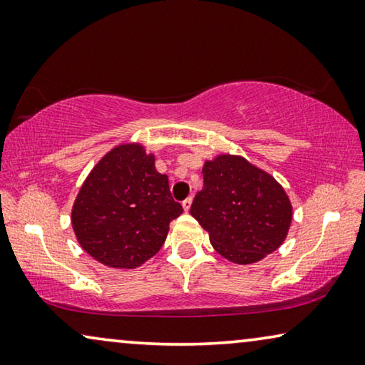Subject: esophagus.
<instances>
[{"label":"esophagus","mask_w":365,"mask_h":365,"mask_svg":"<svg viewBox=\"0 0 365 365\" xmlns=\"http://www.w3.org/2000/svg\"><path fill=\"white\" fill-rule=\"evenodd\" d=\"M191 204H192V197H187V199L182 202V209L186 210V212H189V209H191Z\"/></svg>","instance_id":"obj_1"}]
</instances>
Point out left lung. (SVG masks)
<instances>
[{"mask_svg":"<svg viewBox=\"0 0 365 365\" xmlns=\"http://www.w3.org/2000/svg\"><path fill=\"white\" fill-rule=\"evenodd\" d=\"M202 174L204 187L195 194L191 215L217 253L237 265H250L279 248L293 207L272 174L229 153L205 160Z\"/></svg>","mask_w":365,"mask_h":365,"instance_id":"left-lung-1","label":"left lung"}]
</instances>
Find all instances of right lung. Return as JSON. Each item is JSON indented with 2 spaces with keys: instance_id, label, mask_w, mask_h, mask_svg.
Segmentation results:
<instances>
[{
  "instance_id": "obj_1",
  "label": "right lung",
  "mask_w": 365,
  "mask_h": 365,
  "mask_svg": "<svg viewBox=\"0 0 365 365\" xmlns=\"http://www.w3.org/2000/svg\"><path fill=\"white\" fill-rule=\"evenodd\" d=\"M182 214L168 176L141 143H121L88 173L72 205L81 247L110 268H136L165 244L170 222Z\"/></svg>"
}]
</instances>
